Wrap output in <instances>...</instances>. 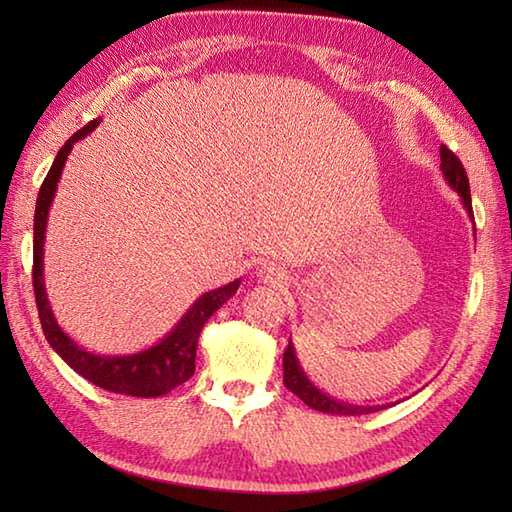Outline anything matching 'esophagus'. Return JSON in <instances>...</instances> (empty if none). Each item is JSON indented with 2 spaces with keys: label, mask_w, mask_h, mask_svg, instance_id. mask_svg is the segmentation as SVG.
<instances>
[{
  "label": "esophagus",
  "mask_w": 512,
  "mask_h": 512,
  "mask_svg": "<svg viewBox=\"0 0 512 512\" xmlns=\"http://www.w3.org/2000/svg\"><path fill=\"white\" fill-rule=\"evenodd\" d=\"M257 279L268 286H284L288 281V275L286 270L279 268L277 264H264L257 268Z\"/></svg>",
  "instance_id": "obj_1"
}]
</instances>
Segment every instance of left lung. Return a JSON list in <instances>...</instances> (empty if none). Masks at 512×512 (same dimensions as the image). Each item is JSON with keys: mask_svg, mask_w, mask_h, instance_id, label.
I'll use <instances>...</instances> for the list:
<instances>
[{"mask_svg": "<svg viewBox=\"0 0 512 512\" xmlns=\"http://www.w3.org/2000/svg\"><path fill=\"white\" fill-rule=\"evenodd\" d=\"M440 169L444 173V178L451 184V189L460 193L464 209L469 211V217L473 220V204H471V187H469V178H466V171L462 167L460 158L453 154V151L442 145L440 147ZM284 385L292 391V394L299 396L308 407L323 411V413H332V416H365V413H374L385 409L389 405H378V407H363V405H350V402H341L336 398H330L328 394L310 383V378L303 372L297 354H295V345L288 341V347L284 352Z\"/></svg>", "mask_w": 512, "mask_h": 512, "instance_id": "8db88e82", "label": "left lung"}]
</instances>
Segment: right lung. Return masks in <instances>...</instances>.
<instances>
[{
  "instance_id": "add662e5",
  "label": "right lung",
  "mask_w": 512,
  "mask_h": 512,
  "mask_svg": "<svg viewBox=\"0 0 512 512\" xmlns=\"http://www.w3.org/2000/svg\"><path fill=\"white\" fill-rule=\"evenodd\" d=\"M96 125H99V121H92L85 127H81L74 136L65 140V145L59 149V154L54 158L48 176L43 180L37 195L35 239H32V288H35V301H37L41 328L52 350L57 352L76 374L88 378L96 387L114 391V394L138 396V398L165 396L171 389L187 383V380L193 376L195 350H198V339L204 323L211 319V314L217 308H222L224 303L235 295L239 288V279L217 290L204 292V295L193 303V306L187 310V314H184L176 328H173L165 339L138 354H129V356L92 354L76 345L70 336L59 328V323L54 319L52 308L48 303L46 286H43V237H46L48 211L54 198V191H57V182L61 178L65 160H68V154L72 151L76 140L88 136Z\"/></svg>"
}]
</instances>
